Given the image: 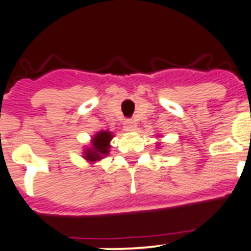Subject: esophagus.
Segmentation results:
<instances>
[{"instance_id": "esophagus-1", "label": "esophagus", "mask_w": 251, "mask_h": 251, "mask_svg": "<svg viewBox=\"0 0 251 251\" xmlns=\"http://www.w3.org/2000/svg\"><path fill=\"white\" fill-rule=\"evenodd\" d=\"M125 127L127 128L128 131L135 130V127H136V123H135L134 120H126L125 121Z\"/></svg>"}]
</instances>
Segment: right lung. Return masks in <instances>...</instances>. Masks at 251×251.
Segmentation results:
<instances>
[{
	"mask_svg": "<svg viewBox=\"0 0 251 251\" xmlns=\"http://www.w3.org/2000/svg\"><path fill=\"white\" fill-rule=\"evenodd\" d=\"M112 132L110 131H99L91 140V146L83 151V157L89 162L99 161L103 156L109 155L110 141L112 139Z\"/></svg>",
	"mask_w": 251,
	"mask_h": 251,
	"instance_id": "1",
	"label": "right lung"
}]
</instances>
